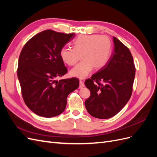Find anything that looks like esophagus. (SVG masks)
<instances>
[{"label": "esophagus", "mask_w": 157, "mask_h": 157, "mask_svg": "<svg viewBox=\"0 0 157 157\" xmlns=\"http://www.w3.org/2000/svg\"><path fill=\"white\" fill-rule=\"evenodd\" d=\"M79 83H80V86H79L80 88H83L84 86V82L82 81V80H80Z\"/></svg>", "instance_id": "esophagus-1"}]
</instances>
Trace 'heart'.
<instances>
[{"label":"heart","mask_w":157,"mask_h":157,"mask_svg":"<svg viewBox=\"0 0 157 157\" xmlns=\"http://www.w3.org/2000/svg\"><path fill=\"white\" fill-rule=\"evenodd\" d=\"M112 43L107 36L81 35L73 42V48L65 47L60 50L61 59L65 63L73 66L82 55V61L70 71L73 77L84 78L93 68L99 70L105 67L110 58Z\"/></svg>","instance_id":"1"}]
</instances>
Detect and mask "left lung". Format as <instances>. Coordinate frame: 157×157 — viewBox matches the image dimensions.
<instances>
[{"instance_id": "left-lung-1", "label": "left lung", "mask_w": 157, "mask_h": 157, "mask_svg": "<svg viewBox=\"0 0 157 157\" xmlns=\"http://www.w3.org/2000/svg\"><path fill=\"white\" fill-rule=\"evenodd\" d=\"M113 42L114 49L107 65L84 82L90 91L85 101L86 110L100 119L113 117L125 106L132 96L135 78L130 50L115 36Z\"/></svg>"}]
</instances>
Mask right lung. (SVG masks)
I'll use <instances>...</instances> for the list:
<instances>
[{
    "mask_svg": "<svg viewBox=\"0 0 157 157\" xmlns=\"http://www.w3.org/2000/svg\"><path fill=\"white\" fill-rule=\"evenodd\" d=\"M75 33L43 31L23 46L18 61L17 77L26 105L36 115L50 118L62 113L68 95L78 88L77 78L57 80L67 69L60 50Z\"/></svg>",
    "mask_w": 157,
    "mask_h": 157,
    "instance_id": "1",
    "label": "right lung"
}]
</instances>
